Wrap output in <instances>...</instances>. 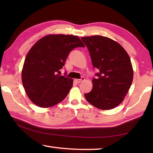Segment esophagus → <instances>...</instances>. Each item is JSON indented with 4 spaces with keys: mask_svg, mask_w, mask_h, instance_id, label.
Returning a JSON list of instances; mask_svg holds the SVG:
<instances>
[{
    "mask_svg": "<svg viewBox=\"0 0 153 153\" xmlns=\"http://www.w3.org/2000/svg\"><path fill=\"white\" fill-rule=\"evenodd\" d=\"M84 79H85L84 77H82L81 79H75V82H76L77 83H80V82H82V81H84Z\"/></svg>",
    "mask_w": 153,
    "mask_h": 153,
    "instance_id": "obj_1",
    "label": "esophagus"
}]
</instances>
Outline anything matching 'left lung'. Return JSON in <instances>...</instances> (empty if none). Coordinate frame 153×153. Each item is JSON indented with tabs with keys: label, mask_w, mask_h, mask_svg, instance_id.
<instances>
[{
	"label": "left lung",
	"mask_w": 153,
	"mask_h": 153,
	"mask_svg": "<svg viewBox=\"0 0 153 153\" xmlns=\"http://www.w3.org/2000/svg\"><path fill=\"white\" fill-rule=\"evenodd\" d=\"M81 39L88 49L93 67L99 71L92 79V90L85 98L100 109H112L123 101L132 83L130 58L120 44L105 36Z\"/></svg>",
	"instance_id": "8db88e82"
}]
</instances>
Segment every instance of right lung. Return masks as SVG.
I'll use <instances>...</instances> for the list:
<instances>
[{"mask_svg": "<svg viewBox=\"0 0 153 153\" xmlns=\"http://www.w3.org/2000/svg\"><path fill=\"white\" fill-rule=\"evenodd\" d=\"M84 46L76 36L51 34L31 48L25 59L22 78L25 92L35 105L51 107L67 97L73 79L59 74L69 53Z\"/></svg>", "mask_w": 153, "mask_h": 153, "instance_id": "1", "label": "right lung"}]
</instances>
